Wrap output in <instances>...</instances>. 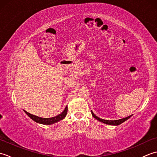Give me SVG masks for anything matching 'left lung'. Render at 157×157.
<instances>
[{"label": "left lung", "mask_w": 157, "mask_h": 157, "mask_svg": "<svg viewBox=\"0 0 157 157\" xmlns=\"http://www.w3.org/2000/svg\"><path fill=\"white\" fill-rule=\"evenodd\" d=\"M91 113H92V116L94 117L95 119H96L97 120H98L99 121H101L102 123H106V124H108V125H120L121 123H123L124 121H125L126 120H128L129 118H130L132 117V115L130 116H128V117H125V118H123V119H118V120H113V121H112V120H105V119H101L99 118L98 117L96 116L94 113H93L92 111H91Z\"/></svg>", "instance_id": "1"}]
</instances>
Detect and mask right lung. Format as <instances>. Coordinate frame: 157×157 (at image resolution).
<instances>
[{"mask_svg":"<svg viewBox=\"0 0 157 157\" xmlns=\"http://www.w3.org/2000/svg\"><path fill=\"white\" fill-rule=\"evenodd\" d=\"M24 111L26 114H27L32 120H34V121L39 123H42V124H44V125H51V124H52V123L58 122L60 121V120H62L63 119H64L67 113V107L66 106L64 111H63L61 113V114H59V115L54 117H51V118L39 117H38V116L30 114V113H29L27 111Z\"/></svg>","mask_w":157,"mask_h":157,"instance_id":"add662e5","label":"right lung"}]
</instances>
